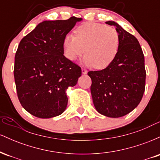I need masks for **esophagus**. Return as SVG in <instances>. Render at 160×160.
<instances>
[{"instance_id": "esophagus-1", "label": "esophagus", "mask_w": 160, "mask_h": 160, "mask_svg": "<svg viewBox=\"0 0 160 160\" xmlns=\"http://www.w3.org/2000/svg\"><path fill=\"white\" fill-rule=\"evenodd\" d=\"M82 73L83 74H87V70H86L85 68H82Z\"/></svg>"}]
</instances>
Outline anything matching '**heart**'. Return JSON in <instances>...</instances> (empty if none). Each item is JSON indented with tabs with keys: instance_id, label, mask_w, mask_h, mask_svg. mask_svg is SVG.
<instances>
[{
	"instance_id": "b5f03b06",
	"label": "heart",
	"mask_w": 160,
	"mask_h": 160,
	"mask_svg": "<svg viewBox=\"0 0 160 160\" xmlns=\"http://www.w3.org/2000/svg\"><path fill=\"white\" fill-rule=\"evenodd\" d=\"M120 44L118 31L99 22L84 24L77 29L76 34H66L62 42L64 55L68 59L74 61L86 50L87 54L82 63L97 69L111 65L120 51Z\"/></svg>"
}]
</instances>
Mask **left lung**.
I'll return each instance as SVG.
<instances>
[{
  "mask_svg": "<svg viewBox=\"0 0 160 160\" xmlns=\"http://www.w3.org/2000/svg\"><path fill=\"white\" fill-rule=\"evenodd\" d=\"M121 38L113 62L101 71H89L91 94L96 111L108 117H123L138 105L145 89L144 56L138 40L113 21Z\"/></svg>",
  "mask_w": 160,
  "mask_h": 160,
  "instance_id": "8db88e82",
  "label": "left lung"
}]
</instances>
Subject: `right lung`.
Returning <instances> with one entry per match:
<instances>
[{"instance_id": "1", "label": "right lung", "mask_w": 160, "mask_h": 160, "mask_svg": "<svg viewBox=\"0 0 160 160\" xmlns=\"http://www.w3.org/2000/svg\"><path fill=\"white\" fill-rule=\"evenodd\" d=\"M81 20L43 21L20 41L14 65L16 91L24 109L34 117L51 118L67 108L66 90L76 85L82 71L64 56L62 42Z\"/></svg>"}]
</instances>
